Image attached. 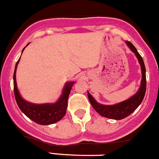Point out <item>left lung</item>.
I'll return each mask as SVG.
<instances>
[{"mask_svg": "<svg viewBox=\"0 0 159 159\" xmlns=\"http://www.w3.org/2000/svg\"><path fill=\"white\" fill-rule=\"evenodd\" d=\"M126 43H127L128 47L130 48V50L135 53L141 66L142 76H142L141 86L137 93L135 94L134 96L129 98V99L120 102V103L116 104L114 105H104L98 103L88 92L89 100L93 108L100 115L107 117V118L114 119V120H121V119L125 118L129 114H132L143 102L146 90V67H145L143 57H141L140 54H139L136 48L131 42H129V41H126Z\"/></svg>", "mask_w": 159, "mask_h": 159, "instance_id": "obj_1", "label": "left lung"}]
</instances>
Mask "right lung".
Here are the masks:
<instances>
[{
    "instance_id": "1",
    "label": "right lung",
    "mask_w": 159,
    "mask_h": 159,
    "mask_svg": "<svg viewBox=\"0 0 159 159\" xmlns=\"http://www.w3.org/2000/svg\"><path fill=\"white\" fill-rule=\"evenodd\" d=\"M25 48L22 51V53L24 51ZM20 60V57L16 62L14 73H13V89H14L15 98H16V103H17L20 110L29 118L41 125L52 124L61 120L66 114L68 97H69L71 88L74 83L73 82L66 83L61 98L56 103L43 104V105H35V104L30 103L22 98L18 90L17 84H16V72Z\"/></svg>"
}]
</instances>
